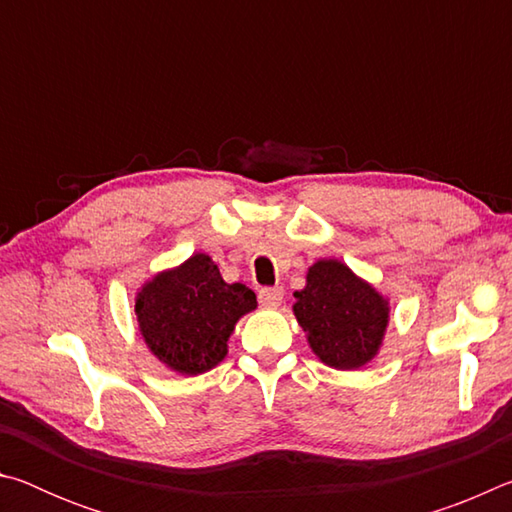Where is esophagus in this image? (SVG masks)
<instances>
[{
	"mask_svg": "<svg viewBox=\"0 0 512 512\" xmlns=\"http://www.w3.org/2000/svg\"><path fill=\"white\" fill-rule=\"evenodd\" d=\"M284 298V289L282 287H264L259 289V302L264 307H277Z\"/></svg>",
	"mask_w": 512,
	"mask_h": 512,
	"instance_id": "34e87169",
	"label": "esophagus"
}]
</instances>
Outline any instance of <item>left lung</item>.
<instances>
[{
    "label": "left lung",
    "instance_id": "1",
    "mask_svg": "<svg viewBox=\"0 0 512 512\" xmlns=\"http://www.w3.org/2000/svg\"><path fill=\"white\" fill-rule=\"evenodd\" d=\"M293 296V311L320 361L354 370L375 357L388 323L386 300L348 266L323 259L309 268L307 287Z\"/></svg>",
    "mask_w": 512,
    "mask_h": 512
}]
</instances>
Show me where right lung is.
Instances as JSON below:
<instances>
[{
  "instance_id": "1",
  "label": "right lung",
  "mask_w": 512,
  "mask_h": 512,
  "mask_svg": "<svg viewBox=\"0 0 512 512\" xmlns=\"http://www.w3.org/2000/svg\"><path fill=\"white\" fill-rule=\"evenodd\" d=\"M255 307L253 291L223 282L212 259L198 253L146 284L135 311L155 357L183 375H201L225 357L235 323Z\"/></svg>"
}]
</instances>
